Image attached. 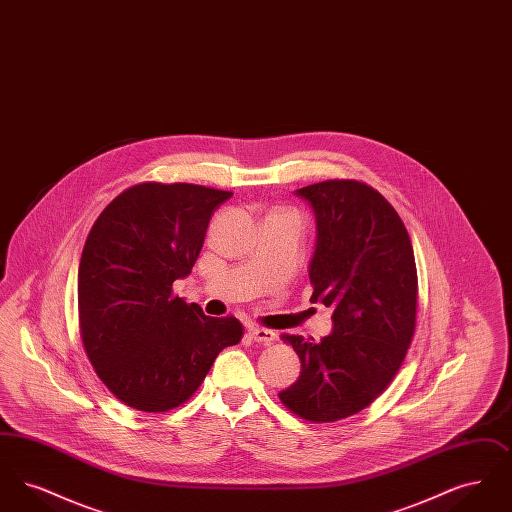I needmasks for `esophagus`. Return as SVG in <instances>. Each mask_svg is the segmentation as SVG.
Here are the masks:
<instances>
[{
	"mask_svg": "<svg viewBox=\"0 0 512 512\" xmlns=\"http://www.w3.org/2000/svg\"><path fill=\"white\" fill-rule=\"evenodd\" d=\"M247 334H249L251 340L257 341V343H270V341H274V338H276V334H274L272 330L259 328V326H251V328L247 330Z\"/></svg>",
	"mask_w": 512,
	"mask_h": 512,
	"instance_id": "esophagus-1",
	"label": "esophagus"
}]
</instances>
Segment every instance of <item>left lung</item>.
I'll return each mask as SVG.
<instances>
[{"label":"left lung","instance_id":"1","mask_svg":"<svg viewBox=\"0 0 512 512\" xmlns=\"http://www.w3.org/2000/svg\"><path fill=\"white\" fill-rule=\"evenodd\" d=\"M317 222L311 301L332 309L330 336L292 343L301 374L280 401L309 422H336L388 388L411 345L416 265L407 228L386 197L357 180L295 190Z\"/></svg>","mask_w":512,"mask_h":512}]
</instances>
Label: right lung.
<instances>
[{
	"instance_id": "right-lung-1",
	"label": "right lung",
	"mask_w": 512,
	"mask_h": 512,
	"mask_svg": "<svg viewBox=\"0 0 512 512\" xmlns=\"http://www.w3.org/2000/svg\"><path fill=\"white\" fill-rule=\"evenodd\" d=\"M232 192L197 184H136L94 222L78 267V317L86 355L124 405L167 413L188 401L240 320L203 315L172 295Z\"/></svg>"
}]
</instances>
